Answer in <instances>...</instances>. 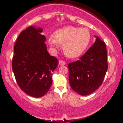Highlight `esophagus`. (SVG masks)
Instances as JSON below:
<instances>
[{
    "label": "esophagus",
    "instance_id": "34e87169",
    "mask_svg": "<svg viewBox=\"0 0 123 123\" xmlns=\"http://www.w3.org/2000/svg\"><path fill=\"white\" fill-rule=\"evenodd\" d=\"M58 63H59V65H66V62H65L64 61L61 60H60V61H59Z\"/></svg>",
    "mask_w": 123,
    "mask_h": 123
}]
</instances>
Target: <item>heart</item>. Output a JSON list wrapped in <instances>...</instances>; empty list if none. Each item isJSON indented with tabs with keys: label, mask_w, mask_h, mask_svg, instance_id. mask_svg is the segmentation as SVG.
Returning a JSON list of instances; mask_svg holds the SVG:
<instances>
[{
	"label": "heart",
	"mask_w": 123,
	"mask_h": 123,
	"mask_svg": "<svg viewBox=\"0 0 123 123\" xmlns=\"http://www.w3.org/2000/svg\"><path fill=\"white\" fill-rule=\"evenodd\" d=\"M91 38V33L86 28L68 26L55 31L53 37L50 36L48 40L50 45L56 48L59 44L63 45L65 54L69 58H74L86 50Z\"/></svg>",
	"instance_id": "heart-1"
}]
</instances>
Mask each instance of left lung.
<instances>
[{
  "instance_id": "1",
  "label": "left lung",
  "mask_w": 123,
  "mask_h": 123,
  "mask_svg": "<svg viewBox=\"0 0 123 123\" xmlns=\"http://www.w3.org/2000/svg\"><path fill=\"white\" fill-rule=\"evenodd\" d=\"M69 83L81 95H87L97 90L108 69L105 43L98 37L88 50L75 62L69 63Z\"/></svg>"
}]
</instances>
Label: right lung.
Listing matches in <instances>:
<instances>
[{"mask_svg":"<svg viewBox=\"0 0 123 123\" xmlns=\"http://www.w3.org/2000/svg\"><path fill=\"white\" fill-rule=\"evenodd\" d=\"M43 29L29 27L20 33L14 46L12 68L18 86L31 96L45 95L52 84L57 59L50 55L41 35Z\"/></svg>","mask_w":123,"mask_h":123,"instance_id":"1","label":"right lung"}]
</instances>
